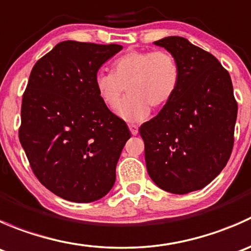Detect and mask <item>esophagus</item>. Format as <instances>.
<instances>
[{
  "instance_id": "1",
  "label": "esophagus",
  "mask_w": 251,
  "mask_h": 251,
  "mask_svg": "<svg viewBox=\"0 0 251 251\" xmlns=\"http://www.w3.org/2000/svg\"><path fill=\"white\" fill-rule=\"evenodd\" d=\"M128 128H130L131 133H132L133 136H136L138 133V126L135 125V124H130V125H128Z\"/></svg>"
}]
</instances>
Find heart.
I'll return each mask as SVG.
<instances>
[{
  "mask_svg": "<svg viewBox=\"0 0 251 251\" xmlns=\"http://www.w3.org/2000/svg\"><path fill=\"white\" fill-rule=\"evenodd\" d=\"M181 82V68L165 50H128L116 58L111 73H97L93 86L98 98L108 108H115L124 91L127 97L116 114L126 121L148 118L151 107L160 109L175 97Z\"/></svg>",
  "mask_w": 251,
  "mask_h": 251,
  "instance_id": "b5f03b06",
  "label": "heart"
}]
</instances>
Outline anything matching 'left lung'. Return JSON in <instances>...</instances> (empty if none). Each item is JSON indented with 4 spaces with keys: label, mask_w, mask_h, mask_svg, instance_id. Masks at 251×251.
I'll return each mask as SVG.
<instances>
[{
    "label": "left lung",
    "mask_w": 251,
    "mask_h": 251,
    "mask_svg": "<svg viewBox=\"0 0 251 251\" xmlns=\"http://www.w3.org/2000/svg\"><path fill=\"white\" fill-rule=\"evenodd\" d=\"M154 45L176 58L181 82L173 100L140 127L147 171L164 191L186 194L204 188L226 166L238 105L228 72L211 53L179 36Z\"/></svg>",
    "instance_id": "1"
}]
</instances>
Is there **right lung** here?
<instances>
[{
    "mask_svg": "<svg viewBox=\"0 0 251 251\" xmlns=\"http://www.w3.org/2000/svg\"><path fill=\"white\" fill-rule=\"evenodd\" d=\"M120 45L63 41L39 59L23 95L19 141L39 181L60 198L91 203L115 183L131 132L98 98L93 78Z\"/></svg>",
    "mask_w": 251,
    "mask_h": 251,
    "instance_id": "right-lung-1",
    "label": "right lung"
}]
</instances>
